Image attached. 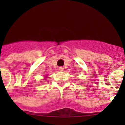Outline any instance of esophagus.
Segmentation results:
<instances>
[{"label":"esophagus","instance_id":"obj_1","mask_svg":"<svg viewBox=\"0 0 125 125\" xmlns=\"http://www.w3.org/2000/svg\"><path fill=\"white\" fill-rule=\"evenodd\" d=\"M59 70L60 71H63V70H64L63 67H59Z\"/></svg>","mask_w":125,"mask_h":125}]
</instances>
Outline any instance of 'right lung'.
Wrapping results in <instances>:
<instances>
[{
  "mask_svg": "<svg viewBox=\"0 0 125 125\" xmlns=\"http://www.w3.org/2000/svg\"><path fill=\"white\" fill-rule=\"evenodd\" d=\"M46 78H47V77H46Z\"/></svg>",
  "mask_w": 125,
  "mask_h": 125,
  "instance_id": "1",
  "label": "right lung"
}]
</instances>
